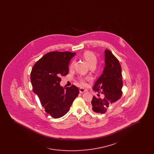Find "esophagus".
<instances>
[{
    "label": "esophagus",
    "instance_id": "obj_1",
    "mask_svg": "<svg viewBox=\"0 0 154 154\" xmlns=\"http://www.w3.org/2000/svg\"><path fill=\"white\" fill-rule=\"evenodd\" d=\"M86 91H87V90L86 89L82 88V87L80 88V92L81 94H82V93H84V92H85Z\"/></svg>",
    "mask_w": 154,
    "mask_h": 154
}]
</instances>
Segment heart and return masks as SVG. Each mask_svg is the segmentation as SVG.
<instances>
[{"label":"heart","instance_id":"heart-1","mask_svg":"<svg viewBox=\"0 0 154 154\" xmlns=\"http://www.w3.org/2000/svg\"><path fill=\"white\" fill-rule=\"evenodd\" d=\"M82 56H83L84 58L87 60V62H88L89 66H91L92 65H96V62H97V58L96 57L95 54L93 52L89 51V50L85 51L83 52ZM74 63V61H72L71 62V63L70 65V67H72L73 66ZM89 79V77L80 78V81L81 84L82 85H85L86 81L88 80Z\"/></svg>","mask_w":154,"mask_h":154}]
</instances>
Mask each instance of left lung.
Listing matches in <instances>:
<instances>
[{
	"instance_id": "8db88e82",
	"label": "left lung",
	"mask_w": 154,
	"mask_h": 154,
	"mask_svg": "<svg viewBox=\"0 0 154 154\" xmlns=\"http://www.w3.org/2000/svg\"><path fill=\"white\" fill-rule=\"evenodd\" d=\"M122 76L121 66L118 59L108 50H105V66L103 72L96 81L93 89L101 93L100 97L94 96L92 110L96 113L104 114L107 108L122 96ZM98 96H100L97 94Z\"/></svg>"
}]
</instances>
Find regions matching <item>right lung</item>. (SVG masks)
<instances>
[{
	"mask_svg": "<svg viewBox=\"0 0 154 154\" xmlns=\"http://www.w3.org/2000/svg\"><path fill=\"white\" fill-rule=\"evenodd\" d=\"M75 55L71 52H50L37 61L31 71L33 91L45 112L54 118L65 116L79 94L75 85L65 88L59 83L60 77L69 73V63Z\"/></svg>",
	"mask_w": 154,
	"mask_h": 154,
	"instance_id": "right-lung-1",
	"label": "right lung"
}]
</instances>
